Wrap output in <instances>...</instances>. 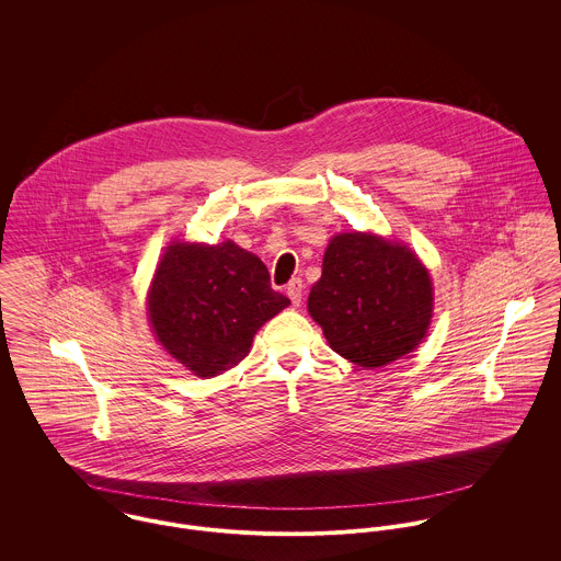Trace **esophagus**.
Returning a JSON list of instances; mask_svg holds the SVG:
<instances>
[{
    "instance_id": "esophagus-1",
    "label": "esophagus",
    "mask_w": 561,
    "mask_h": 561,
    "mask_svg": "<svg viewBox=\"0 0 561 561\" xmlns=\"http://www.w3.org/2000/svg\"><path fill=\"white\" fill-rule=\"evenodd\" d=\"M302 294H305L302 280H300V278L289 280V285H287V296H289V300H291L294 307H300V305H302Z\"/></svg>"
}]
</instances>
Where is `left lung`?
Listing matches in <instances>:
<instances>
[{
    "instance_id": "left-lung-1",
    "label": "left lung",
    "mask_w": 561,
    "mask_h": 561,
    "mask_svg": "<svg viewBox=\"0 0 561 561\" xmlns=\"http://www.w3.org/2000/svg\"><path fill=\"white\" fill-rule=\"evenodd\" d=\"M307 309L339 356L378 369L425 341L434 318V283L405 241L345 231L325 245Z\"/></svg>"
}]
</instances>
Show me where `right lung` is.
I'll use <instances>...</instances> for the list:
<instances>
[{"mask_svg":"<svg viewBox=\"0 0 561 561\" xmlns=\"http://www.w3.org/2000/svg\"><path fill=\"white\" fill-rule=\"evenodd\" d=\"M289 305L236 241L172 240L147 291V320L163 352L207 380L240 365L259 328Z\"/></svg>","mask_w":561,"mask_h":561,"instance_id":"add662e5","label":"right lung"}]
</instances>
